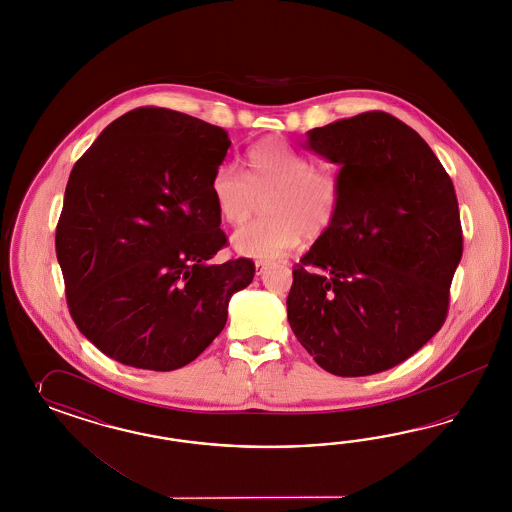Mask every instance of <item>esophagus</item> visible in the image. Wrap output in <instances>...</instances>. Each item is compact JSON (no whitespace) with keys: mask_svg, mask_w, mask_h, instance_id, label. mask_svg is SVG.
<instances>
[{"mask_svg":"<svg viewBox=\"0 0 512 512\" xmlns=\"http://www.w3.org/2000/svg\"><path fill=\"white\" fill-rule=\"evenodd\" d=\"M270 268V264L264 263V261H257L255 263V272H257V276H263L264 272Z\"/></svg>","mask_w":512,"mask_h":512,"instance_id":"34e87169","label":"esophagus"}]
</instances>
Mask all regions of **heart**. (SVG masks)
Returning <instances> with one entry per match:
<instances>
[{"label": "heart", "mask_w": 512, "mask_h": 512, "mask_svg": "<svg viewBox=\"0 0 512 512\" xmlns=\"http://www.w3.org/2000/svg\"><path fill=\"white\" fill-rule=\"evenodd\" d=\"M248 178L225 161L217 165L210 193L219 217L244 225L268 195L264 217L233 234L236 253L274 261L295 249L302 238L317 240L332 227L340 208V182L332 172L313 169L311 159L285 140H259L246 154Z\"/></svg>", "instance_id": "1"}]
</instances>
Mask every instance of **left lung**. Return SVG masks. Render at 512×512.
Segmentation results:
<instances>
[{"label":"left lung","mask_w":512,"mask_h":512,"mask_svg":"<svg viewBox=\"0 0 512 512\" xmlns=\"http://www.w3.org/2000/svg\"><path fill=\"white\" fill-rule=\"evenodd\" d=\"M306 148L340 167V208L293 270L289 325L326 372H385L445 323L462 259L452 180L415 129L379 110L311 129Z\"/></svg>","instance_id":"left-lung-1"}]
</instances>
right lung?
Instances as JSON below:
<instances>
[{"mask_svg":"<svg viewBox=\"0 0 512 512\" xmlns=\"http://www.w3.org/2000/svg\"><path fill=\"white\" fill-rule=\"evenodd\" d=\"M231 146L199 118L142 107L114 120L75 163L56 255L78 330L107 357L171 372L193 362L253 281L227 244L210 180Z\"/></svg>","mask_w":512,"mask_h":512,"instance_id":"obj_1","label":"right lung"}]
</instances>
